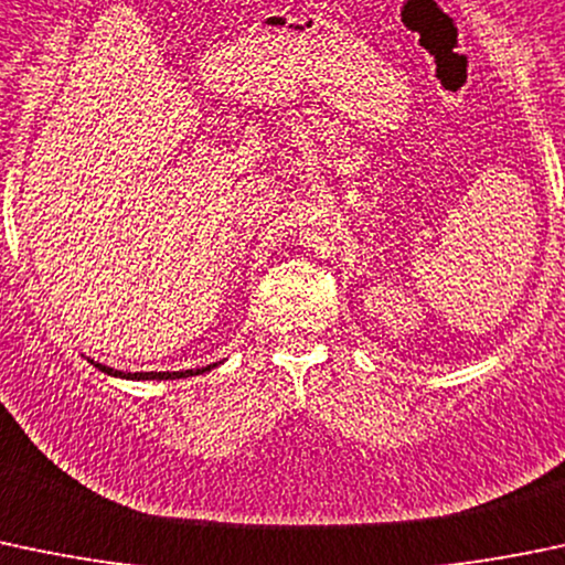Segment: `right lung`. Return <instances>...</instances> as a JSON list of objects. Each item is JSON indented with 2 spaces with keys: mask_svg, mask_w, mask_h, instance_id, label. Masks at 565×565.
Returning <instances> with one entry per match:
<instances>
[{
  "mask_svg": "<svg viewBox=\"0 0 565 565\" xmlns=\"http://www.w3.org/2000/svg\"><path fill=\"white\" fill-rule=\"evenodd\" d=\"M95 367H100L103 372H108V375H121V377H138V381H168V377H190V375H201V372L217 367V364H209V367H201V370H182V372H119L114 367H106V364H97L92 362Z\"/></svg>",
  "mask_w": 565,
  "mask_h": 565,
  "instance_id": "obj_1",
  "label": "right lung"
}]
</instances>
